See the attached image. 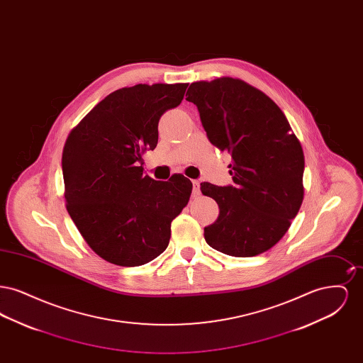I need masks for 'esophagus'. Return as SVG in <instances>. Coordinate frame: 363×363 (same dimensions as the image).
<instances>
[{
	"label": "esophagus",
	"mask_w": 363,
	"mask_h": 363,
	"mask_svg": "<svg viewBox=\"0 0 363 363\" xmlns=\"http://www.w3.org/2000/svg\"><path fill=\"white\" fill-rule=\"evenodd\" d=\"M191 184H193V197L200 196V182L194 179Z\"/></svg>",
	"instance_id": "esophagus-1"
}]
</instances>
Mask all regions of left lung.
<instances>
[{
	"instance_id": "8db88e82",
	"label": "left lung",
	"mask_w": 363,
	"mask_h": 363,
	"mask_svg": "<svg viewBox=\"0 0 363 363\" xmlns=\"http://www.w3.org/2000/svg\"><path fill=\"white\" fill-rule=\"evenodd\" d=\"M186 101L197 106L208 140L233 159V185L201 184L219 206L206 241L234 257L264 253L287 233L303 200L298 138L277 104L238 79L191 83Z\"/></svg>"
}]
</instances>
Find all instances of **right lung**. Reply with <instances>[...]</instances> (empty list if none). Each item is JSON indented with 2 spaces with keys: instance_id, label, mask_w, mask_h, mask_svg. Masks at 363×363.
I'll return each mask as SVG.
<instances>
[{
  "instance_id": "add662e5",
  "label": "right lung",
  "mask_w": 363,
  "mask_h": 363,
  "mask_svg": "<svg viewBox=\"0 0 363 363\" xmlns=\"http://www.w3.org/2000/svg\"><path fill=\"white\" fill-rule=\"evenodd\" d=\"M188 84H138L96 104L72 132L62 152L67 209L89 247L121 267L162 255L172 222L186 207L191 182L182 174L155 181L143 152L155 150L163 113L184 99Z\"/></svg>"
}]
</instances>
